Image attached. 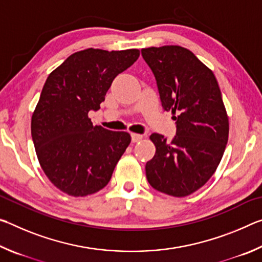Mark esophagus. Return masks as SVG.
<instances>
[{
    "mask_svg": "<svg viewBox=\"0 0 262 262\" xmlns=\"http://www.w3.org/2000/svg\"><path fill=\"white\" fill-rule=\"evenodd\" d=\"M142 139H143V136L141 134H135V133H133L132 134V142L133 143H137V142H140Z\"/></svg>",
    "mask_w": 262,
    "mask_h": 262,
    "instance_id": "esophagus-1",
    "label": "esophagus"
}]
</instances>
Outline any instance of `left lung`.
<instances>
[{
  "mask_svg": "<svg viewBox=\"0 0 262 262\" xmlns=\"http://www.w3.org/2000/svg\"><path fill=\"white\" fill-rule=\"evenodd\" d=\"M141 52L156 77L163 108L177 120L171 141L157 133L150 135L156 152L145 174L159 192L187 196L215 173L228 143L229 117L219 83L187 48L168 45Z\"/></svg>",
  "mask_w": 262,
  "mask_h": 262,
  "instance_id": "obj_1",
  "label": "left lung"
}]
</instances>
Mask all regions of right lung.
<instances>
[{
	"label": "right lung",
	"mask_w": 262,
	"mask_h": 262,
	"mask_svg": "<svg viewBox=\"0 0 262 262\" xmlns=\"http://www.w3.org/2000/svg\"><path fill=\"white\" fill-rule=\"evenodd\" d=\"M139 56L135 48H88L48 75L31 119V134L42 171L61 192L86 196L108 184L130 135L94 126L88 114L100 108L113 79Z\"/></svg>",
	"instance_id": "right-lung-1"
}]
</instances>
